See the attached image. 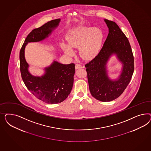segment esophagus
<instances>
[{"label":"esophagus","mask_w":151,"mask_h":151,"mask_svg":"<svg viewBox=\"0 0 151 151\" xmlns=\"http://www.w3.org/2000/svg\"><path fill=\"white\" fill-rule=\"evenodd\" d=\"M81 68H82V66L80 64H77L75 65V69H80Z\"/></svg>","instance_id":"34e87169"}]
</instances>
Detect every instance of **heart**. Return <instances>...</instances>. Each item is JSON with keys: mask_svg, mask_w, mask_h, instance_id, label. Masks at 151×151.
<instances>
[{"mask_svg": "<svg viewBox=\"0 0 151 151\" xmlns=\"http://www.w3.org/2000/svg\"><path fill=\"white\" fill-rule=\"evenodd\" d=\"M103 39V33L97 27H79L68 35L69 46L63 43L61 46L65 52L70 56L73 54L71 49L79 47V54L82 59L90 60L99 53Z\"/></svg>", "mask_w": 151, "mask_h": 151, "instance_id": "obj_1", "label": "heart"}]
</instances>
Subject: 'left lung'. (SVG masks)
I'll use <instances>...</instances> for the list:
<instances>
[{
	"label": "left lung",
	"instance_id": "8db88e82",
	"mask_svg": "<svg viewBox=\"0 0 151 151\" xmlns=\"http://www.w3.org/2000/svg\"><path fill=\"white\" fill-rule=\"evenodd\" d=\"M109 33L100 51L85 64L92 96L98 100L109 102L119 97L128 86L134 71V58L129 42L116 23L105 20ZM117 54L124 64L119 80L111 81L106 75L105 64L112 53Z\"/></svg>",
	"mask_w": 151,
	"mask_h": 151
}]
</instances>
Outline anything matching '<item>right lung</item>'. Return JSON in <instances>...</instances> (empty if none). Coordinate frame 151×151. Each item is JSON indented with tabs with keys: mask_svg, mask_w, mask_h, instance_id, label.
Returning <instances> with one entry per match:
<instances>
[{
	"mask_svg": "<svg viewBox=\"0 0 151 151\" xmlns=\"http://www.w3.org/2000/svg\"><path fill=\"white\" fill-rule=\"evenodd\" d=\"M60 21V19L52 20L32 30L26 37L19 54L20 70L24 84L38 99L50 104L63 102L70 93L75 73V64L64 65L54 61L50 67L46 68V73L43 76H33L27 70L29 65L25 59L24 49L27 42L41 41L48 37Z\"/></svg>",
	"mask_w": 151,
	"mask_h": 151,
	"instance_id": "right-lung-1",
	"label": "right lung"
}]
</instances>
